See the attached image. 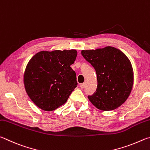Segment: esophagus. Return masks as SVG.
Masks as SVG:
<instances>
[{"mask_svg": "<svg viewBox=\"0 0 150 150\" xmlns=\"http://www.w3.org/2000/svg\"><path fill=\"white\" fill-rule=\"evenodd\" d=\"M85 86H86V83H81V84H80V88L82 89L84 88Z\"/></svg>", "mask_w": 150, "mask_h": 150, "instance_id": "34e87169", "label": "esophagus"}]
</instances>
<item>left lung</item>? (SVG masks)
I'll return each instance as SVG.
<instances>
[{"label":"left lung","instance_id":"left-lung-1","mask_svg":"<svg viewBox=\"0 0 150 150\" xmlns=\"http://www.w3.org/2000/svg\"><path fill=\"white\" fill-rule=\"evenodd\" d=\"M82 56L95 68L98 88L88 99L101 111H112L127 101L132 91L134 72L130 60L113 47L82 50Z\"/></svg>","mask_w":150,"mask_h":150}]
</instances>
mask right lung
<instances>
[{
  "instance_id": "1",
  "label": "right lung",
  "mask_w": 150,
  "mask_h": 150,
  "mask_svg": "<svg viewBox=\"0 0 150 150\" xmlns=\"http://www.w3.org/2000/svg\"><path fill=\"white\" fill-rule=\"evenodd\" d=\"M77 56L75 49L42 51L28 62L23 74L26 93L35 105L52 111L67 102L77 86L70 67Z\"/></svg>"
}]
</instances>
